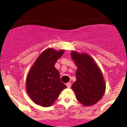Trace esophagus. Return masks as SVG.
Wrapping results in <instances>:
<instances>
[{
    "label": "esophagus",
    "instance_id": "34e87169",
    "mask_svg": "<svg viewBox=\"0 0 127 127\" xmlns=\"http://www.w3.org/2000/svg\"><path fill=\"white\" fill-rule=\"evenodd\" d=\"M66 86H67V87L68 88H70V86H71V83H67L66 84Z\"/></svg>",
    "mask_w": 127,
    "mask_h": 127
}]
</instances>
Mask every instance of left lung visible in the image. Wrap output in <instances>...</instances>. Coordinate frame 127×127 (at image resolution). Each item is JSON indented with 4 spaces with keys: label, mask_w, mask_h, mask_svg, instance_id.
Listing matches in <instances>:
<instances>
[{
    "label": "left lung",
    "mask_w": 127,
    "mask_h": 127,
    "mask_svg": "<svg viewBox=\"0 0 127 127\" xmlns=\"http://www.w3.org/2000/svg\"><path fill=\"white\" fill-rule=\"evenodd\" d=\"M70 55L77 67L76 81L71 86L76 98L85 106L95 104L102 98L105 91L101 70L88 54L73 51Z\"/></svg>",
    "instance_id": "1"
}]
</instances>
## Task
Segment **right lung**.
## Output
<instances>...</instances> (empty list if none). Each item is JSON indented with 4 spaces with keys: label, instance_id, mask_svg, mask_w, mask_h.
Listing matches in <instances>:
<instances>
[{
    "label": "right lung",
    "instance_id": "obj_1",
    "mask_svg": "<svg viewBox=\"0 0 127 127\" xmlns=\"http://www.w3.org/2000/svg\"><path fill=\"white\" fill-rule=\"evenodd\" d=\"M48 48L42 51L29 70L26 79V90L35 104L50 107L67 86L60 81L55 64L64 53Z\"/></svg>",
    "mask_w": 127,
    "mask_h": 127
}]
</instances>
